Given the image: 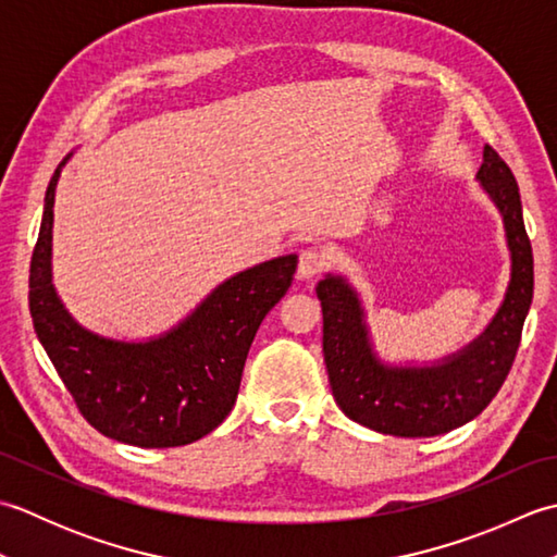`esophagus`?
Masks as SVG:
<instances>
[{
  "mask_svg": "<svg viewBox=\"0 0 557 557\" xmlns=\"http://www.w3.org/2000/svg\"><path fill=\"white\" fill-rule=\"evenodd\" d=\"M330 265V256L318 246H309L304 248L299 256V277L301 280H311L315 275H321Z\"/></svg>",
  "mask_w": 557,
  "mask_h": 557,
  "instance_id": "esophagus-1",
  "label": "esophagus"
}]
</instances>
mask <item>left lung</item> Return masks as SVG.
Returning <instances> with one entry per match:
<instances>
[{
    "label": "left lung",
    "mask_w": 557,
    "mask_h": 557,
    "mask_svg": "<svg viewBox=\"0 0 557 557\" xmlns=\"http://www.w3.org/2000/svg\"><path fill=\"white\" fill-rule=\"evenodd\" d=\"M479 180L503 212L512 282L498 315L465 351L431 369H387L373 357L357 294L342 277L318 282L330 387L351 421L387 435H441L479 417L510 373L534 297V253L515 174L491 146L483 148Z\"/></svg>",
    "instance_id": "1"
}]
</instances>
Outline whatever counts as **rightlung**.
Segmentation results:
<instances>
[{"label":"right lung","instance_id":"1","mask_svg":"<svg viewBox=\"0 0 557 557\" xmlns=\"http://www.w3.org/2000/svg\"><path fill=\"white\" fill-rule=\"evenodd\" d=\"M66 160L59 162L47 186L30 258L28 304L35 333L92 429L136 447L194 443L232 411L246 354L268 311L292 287L297 256L234 275L160 339L126 345L92 335L64 311L50 275L54 191Z\"/></svg>","mask_w":557,"mask_h":557}]
</instances>
